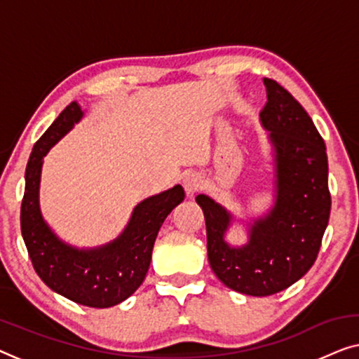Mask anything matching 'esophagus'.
<instances>
[{"instance_id": "obj_1", "label": "esophagus", "mask_w": 359, "mask_h": 359, "mask_svg": "<svg viewBox=\"0 0 359 359\" xmlns=\"http://www.w3.org/2000/svg\"><path fill=\"white\" fill-rule=\"evenodd\" d=\"M183 186H184V191H186V194L188 196H194L197 191L201 189V186H202V178L199 175H188L184 178V181H183Z\"/></svg>"}]
</instances>
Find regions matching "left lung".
Segmentation results:
<instances>
[{"label": "left lung", "mask_w": 359, "mask_h": 359, "mask_svg": "<svg viewBox=\"0 0 359 359\" xmlns=\"http://www.w3.org/2000/svg\"><path fill=\"white\" fill-rule=\"evenodd\" d=\"M264 86L261 121L270 131L277 173L273 209L249 228L248 244L230 248L223 235L231 215L210 197H196L205 217L212 270L228 288L251 296L282 292L313 267L332 205L324 139L292 93L267 77Z\"/></svg>", "instance_id": "8db88e82"}]
</instances>
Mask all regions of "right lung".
Segmentation results:
<instances>
[{
	"label": "right lung",
	"instance_id": "right-lung-1",
	"mask_svg": "<svg viewBox=\"0 0 359 359\" xmlns=\"http://www.w3.org/2000/svg\"><path fill=\"white\" fill-rule=\"evenodd\" d=\"M82 118L76 102L67 105L35 142L25 168V191L20 204V231L29 257L46 287L89 308H110L129 298L144 282L155 238L171 210L184 199L175 188L142 201L133 212L121 236L105 246L79 251L55 236L39 207L41 163L46 152Z\"/></svg>",
	"mask_w": 359,
	"mask_h": 359
}]
</instances>
